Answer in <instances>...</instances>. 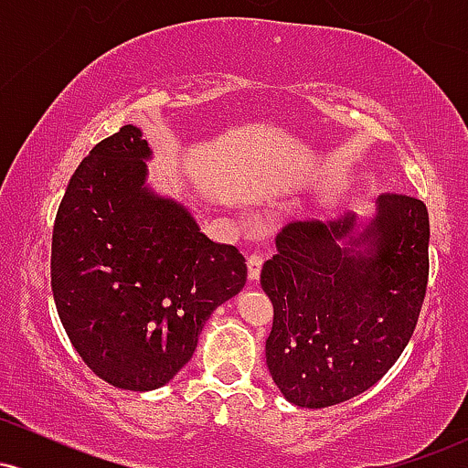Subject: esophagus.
<instances>
[{"instance_id": "esophagus-1", "label": "esophagus", "mask_w": 468, "mask_h": 468, "mask_svg": "<svg viewBox=\"0 0 468 468\" xmlns=\"http://www.w3.org/2000/svg\"><path fill=\"white\" fill-rule=\"evenodd\" d=\"M261 266H264V260L260 255H250L249 257V277L255 282L261 275Z\"/></svg>"}]
</instances>
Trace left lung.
Here are the masks:
<instances>
[{
  "label": "left lung",
  "mask_w": 468,
  "mask_h": 468,
  "mask_svg": "<svg viewBox=\"0 0 468 468\" xmlns=\"http://www.w3.org/2000/svg\"><path fill=\"white\" fill-rule=\"evenodd\" d=\"M356 216L292 222L261 268L272 302L266 365L297 407L321 410L378 383L416 330L429 279L422 200L383 193L361 235ZM346 237L351 246L341 245ZM363 243L365 250H354Z\"/></svg>",
  "instance_id": "8db88e82"
}]
</instances>
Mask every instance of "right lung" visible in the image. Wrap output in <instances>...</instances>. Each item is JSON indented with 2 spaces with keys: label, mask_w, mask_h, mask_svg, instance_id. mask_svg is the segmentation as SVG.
Listing matches in <instances>:
<instances>
[{
  "label": "right lung",
  "mask_w": 468,
  "mask_h": 468,
  "mask_svg": "<svg viewBox=\"0 0 468 468\" xmlns=\"http://www.w3.org/2000/svg\"><path fill=\"white\" fill-rule=\"evenodd\" d=\"M152 155L121 127L77 166L52 229V294L74 350L118 389L163 388L204 321L246 283L244 255L144 186Z\"/></svg>",
  "instance_id": "1"
}]
</instances>
